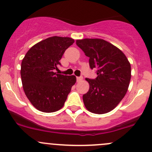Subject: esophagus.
<instances>
[{"label": "esophagus", "mask_w": 152, "mask_h": 152, "mask_svg": "<svg viewBox=\"0 0 152 152\" xmlns=\"http://www.w3.org/2000/svg\"><path fill=\"white\" fill-rule=\"evenodd\" d=\"M82 79H83V77H82V76H78V77H76V81H77V82H81Z\"/></svg>", "instance_id": "obj_1"}]
</instances>
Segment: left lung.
<instances>
[{"instance_id":"obj_1","label":"left lung","mask_w":152,"mask_h":152,"mask_svg":"<svg viewBox=\"0 0 152 152\" xmlns=\"http://www.w3.org/2000/svg\"><path fill=\"white\" fill-rule=\"evenodd\" d=\"M87 56L91 69H96L97 77L86 79L90 85L83 95L87 110L104 114L115 108L123 99L131 79V65L125 54L113 44L102 39L76 40Z\"/></svg>"}]
</instances>
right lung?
<instances>
[{
	"label": "right lung",
	"instance_id": "1",
	"mask_svg": "<svg viewBox=\"0 0 152 152\" xmlns=\"http://www.w3.org/2000/svg\"><path fill=\"white\" fill-rule=\"evenodd\" d=\"M74 42L70 37H51L35 44L21 63V80L25 94L31 104L43 113H53L64 106L75 76L55 73L61 65L65 50Z\"/></svg>",
	"mask_w": 152,
	"mask_h": 152
}]
</instances>
